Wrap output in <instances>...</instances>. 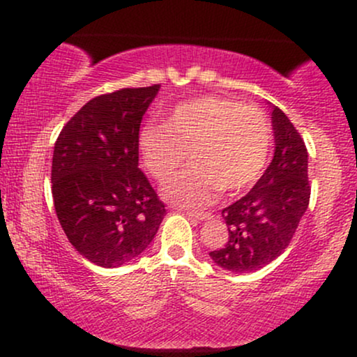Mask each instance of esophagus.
<instances>
[{
	"instance_id": "obj_1",
	"label": "esophagus",
	"mask_w": 357,
	"mask_h": 357,
	"mask_svg": "<svg viewBox=\"0 0 357 357\" xmlns=\"http://www.w3.org/2000/svg\"><path fill=\"white\" fill-rule=\"evenodd\" d=\"M186 215L190 216L191 220H198V221H203V220H210L211 215L206 211H186Z\"/></svg>"
}]
</instances>
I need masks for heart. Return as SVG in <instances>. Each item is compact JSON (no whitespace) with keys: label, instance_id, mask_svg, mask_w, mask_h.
I'll return each instance as SVG.
<instances>
[{"label":"heart","instance_id":"heart-1","mask_svg":"<svg viewBox=\"0 0 357 357\" xmlns=\"http://www.w3.org/2000/svg\"><path fill=\"white\" fill-rule=\"evenodd\" d=\"M272 127L252 104L221 97H198L167 114L162 127L139 132L142 166L158 179L174 178L190 153L192 165L165 190L169 202L186 208L210 204L221 190L238 192L260 178L268 161Z\"/></svg>","mask_w":357,"mask_h":357}]
</instances>
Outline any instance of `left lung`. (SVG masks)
<instances>
[{
    "label": "left lung",
    "mask_w": 357,
    "mask_h": 357,
    "mask_svg": "<svg viewBox=\"0 0 357 357\" xmlns=\"http://www.w3.org/2000/svg\"><path fill=\"white\" fill-rule=\"evenodd\" d=\"M272 124L275 136L272 162L243 198L223 208L228 241L223 248L210 252L218 267L235 273L255 272L280 257L309 206L304 139L275 105Z\"/></svg>",
    "instance_id": "1"
}]
</instances>
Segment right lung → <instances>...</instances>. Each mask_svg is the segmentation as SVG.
Listing matches in <instances>:
<instances>
[{"mask_svg":"<svg viewBox=\"0 0 357 357\" xmlns=\"http://www.w3.org/2000/svg\"><path fill=\"white\" fill-rule=\"evenodd\" d=\"M159 85L121 89L89 100L61 129L52 195L65 235L99 267H121L149 247L166 215L139 169L142 116Z\"/></svg>","mask_w":357,"mask_h":357,"instance_id":"1","label":"right lung"}]
</instances>
